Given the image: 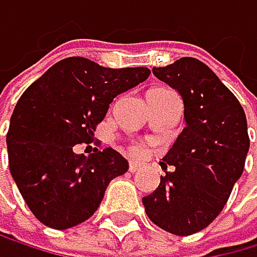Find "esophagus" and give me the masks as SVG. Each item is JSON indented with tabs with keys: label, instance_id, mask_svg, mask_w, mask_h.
Returning a JSON list of instances; mask_svg holds the SVG:
<instances>
[{
	"label": "esophagus",
	"instance_id": "1",
	"mask_svg": "<svg viewBox=\"0 0 257 257\" xmlns=\"http://www.w3.org/2000/svg\"><path fill=\"white\" fill-rule=\"evenodd\" d=\"M140 167H142V166H140L138 162H134V161H130V162H128V171H130V172H137V171H140Z\"/></svg>",
	"mask_w": 257,
	"mask_h": 257
}]
</instances>
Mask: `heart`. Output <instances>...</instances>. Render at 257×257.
<instances>
[{
    "label": "heart",
    "instance_id": "obj_1",
    "mask_svg": "<svg viewBox=\"0 0 257 257\" xmlns=\"http://www.w3.org/2000/svg\"><path fill=\"white\" fill-rule=\"evenodd\" d=\"M130 153L137 154V153H140V148H138V146H130Z\"/></svg>",
    "mask_w": 257,
    "mask_h": 257
}]
</instances>
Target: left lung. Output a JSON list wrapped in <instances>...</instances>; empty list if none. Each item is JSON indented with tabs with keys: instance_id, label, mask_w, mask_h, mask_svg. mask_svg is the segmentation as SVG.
Returning a JSON list of instances; mask_svg holds the SVG:
<instances>
[{
	"instance_id": "1",
	"label": "left lung",
	"mask_w": 257,
	"mask_h": 257,
	"mask_svg": "<svg viewBox=\"0 0 257 257\" xmlns=\"http://www.w3.org/2000/svg\"><path fill=\"white\" fill-rule=\"evenodd\" d=\"M153 74L182 95L185 122L161 167L159 187L143 198L150 220L187 236L206 228L224 209L249 150L240 101L212 70L195 58L154 67Z\"/></svg>"
}]
</instances>
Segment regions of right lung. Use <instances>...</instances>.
Segmentation results:
<instances>
[{
	"label": "right lung",
	"mask_w": 257,
	"mask_h": 257,
	"mask_svg": "<svg viewBox=\"0 0 257 257\" xmlns=\"http://www.w3.org/2000/svg\"><path fill=\"white\" fill-rule=\"evenodd\" d=\"M146 67L109 69L85 58L56 62L24 91L6 135L11 175L41 224L66 230L96 212L109 182L128 171L112 148L85 154L112 99L150 77Z\"/></svg>",
	"instance_id": "1"
}]
</instances>
